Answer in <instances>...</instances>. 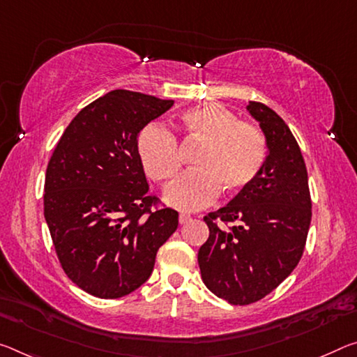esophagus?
<instances>
[{"label":"esophagus","instance_id":"obj_1","mask_svg":"<svg viewBox=\"0 0 357 357\" xmlns=\"http://www.w3.org/2000/svg\"><path fill=\"white\" fill-rule=\"evenodd\" d=\"M190 220H192V218L189 216V214H179V224H181V225L189 224Z\"/></svg>","mask_w":357,"mask_h":357}]
</instances>
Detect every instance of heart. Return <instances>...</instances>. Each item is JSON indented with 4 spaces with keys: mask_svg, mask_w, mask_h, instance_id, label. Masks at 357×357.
I'll list each match as a JSON object with an SVG mask.
<instances>
[{
    "mask_svg": "<svg viewBox=\"0 0 357 357\" xmlns=\"http://www.w3.org/2000/svg\"><path fill=\"white\" fill-rule=\"evenodd\" d=\"M184 133L202 149L192 172L167 185L163 200L179 211H199L211 205L219 192L235 195L257 179L267 160V143L260 130L219 105H200L181 114ZM138 154L144 172L157 183L172 179L179 168L178 143L162 126L146 127L138 137Z\"/></svg>",
    "mask_w": 357,
    "mask_h": 357,
    "instance_id": "heart-1",
    "label": "heart"
}]
</instances>
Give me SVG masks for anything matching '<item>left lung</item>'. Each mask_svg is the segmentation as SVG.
Instances as JSON below:
<instances>
[{
    "label": "left lung",
    "instance_id": "left-lung-1",
    "mask_svg": "<svg viewBox=\"0 0 357 357\" xmlns=\"http://www.w3.org/2000/svg\"><path fill=\"white\" fill-rule=\"evenodd\" d=\"M246 109L262 130L267 160L250 188L203 218L209 238L199 251L205 286L231 305L260 301L291 275L311 222L307 167L289 127L257 101Z\"/></svg>",
    "mask_w": 357,
    "mask_h": 357
}]
</instances>
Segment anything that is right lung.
I'll use <instances>...</instances> for the list:
<instances>
[{"mask_svg": "<svg viewBox=\"0 0 357 357\" xmlns=\"http://www.w3.org/2000/svg\"><path fill=\"white\" fill-rule=\"evenodd\" d=\"M173 103L112 90L79 111L50 157L44 218L68 278L90 296L138 289L178 229V211L152 209L138 154L141 130Z\"/></svg>", "mask_w": 357, "mask_h": 357, "instance_id": "right-lung-1", "label": "right lung"}]
</instances>
